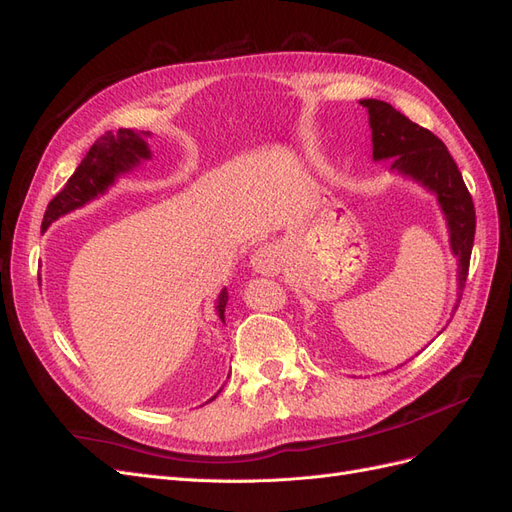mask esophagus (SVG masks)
Returning a JSON list of instances; mask_svg holds the SVG:
<instances>
[{"label":"esophagus","mask_w":512,"mask_h":512,"mask_svg":"<svg viewBox=\"0 0 512 512\" xmlns=\"http://www.w3.org/2000/svg\"><path fill=\"white\" fill-rule=\"evenodd\" d=\"M252 267L256 273H262V275L280 273L282 258H280V250H277V245H273V243L260 245L252 256Z\"/></svg>","instance_id":"obj_1"}]
</instances>
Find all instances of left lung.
<instances>
[{
  "mask_svg": "<svg viewBox=\"0 0 512 512\" xmlns=\"http://www.w3.org/2000/svg\"><path fill=\"white\" fill-rule=\"evenodd\" d=\"M361 104L369 113L374 158H395L393 170L410 175L438 194L448 228H451V247L459 258V290H463L470 269L476 213L453 156L436 134L401 115L389 102L369 98L361 100Z\"/></svg>",
  "mask_w": 512,
  "mask_h": 512,
  "instance_id": "1",
  "label": "left lung"
}]
</instances>
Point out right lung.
Returning a JSON list of instances; mask_svg holds the SVG:
<instances>
[{"label":"right lung","instance_id":"right-lung-1","mask_svg":"<svg viewBox=\"0 0 512 512\" xmlns=\"http://www.w3.org/2000/svg\"><path fill=\"white\" fill-rule=\"evenodd\" d=\"M151 156L147 143L143 136L132 130H117V132H104L98 141L89 147L85 158L81 160L79 168L74 170V175L68 179V183L57 192V196L46 205L44 220H42V232L49 228L53 220L59 215H64L76 207H83L91 198L102 194L108 185L115 181L117 175L128 173L141 160H147ZM228 301L226 288L222 290L218 307L215 312L224 320V307Z\"/></svg>","mask_w":512,"mask_h":512}]
</instances>
